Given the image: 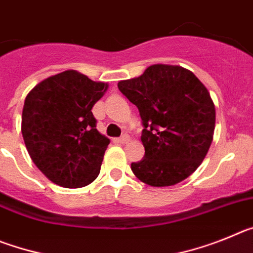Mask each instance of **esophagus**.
Here are the masks:
<instances>
[{
    "mask_svg": "<svg viewBox=\"0 0 253 253\" xmlns=\"http://www.w3.org/2000/svg\"><path fill=\"white\" fill-rule=\"evenodd\" d=\"M129 140H130V138H129L128 134H124L119 138V143H122V144H126V143H129Z\"/></svg>",
    "mask_w": 253,
    "mask_h": 253,
    "instance_id": "esophagus-1",
    "label": "esophagus"
}]
</instances>
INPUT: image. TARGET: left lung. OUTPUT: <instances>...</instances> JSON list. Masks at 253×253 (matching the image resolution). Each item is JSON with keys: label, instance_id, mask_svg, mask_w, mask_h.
Returning <instances> with one entry per match:
<instances>
[{"label": "left lung", "instance_id": "1", "mask_svg": "<svg viewBox=\"0 0 253 253\" xmlns=\"http://www.w3.org/2000/svg\"><path fill=\"white\" fill-rule=\"evenodd\" d=\"M139 110L144 157L131 163L142 182L163 187L189 177L213 142L215 106L207 87L180 66L153 64L142 76L118 84Z\"/></svg>", "mask_w": 253, "mask_h": 253}]
</instances>
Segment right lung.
Wrapping results in <instances>:
<instances>
[{"instance_id": "add662e5", "label": "right lung", "mask_w": 253, "mask_h": 253, "mask_svg": "<svg viewBox=\"0 0 253 253\" xmlns=\"http://www.w3.org/2000/svg\"><path fill=\"white\" fill-rule=\"evenodd\" d=\"M107 87L71 69L45 78L26 96L22 138L33 162L51 182L77 189L99 176L110 140L96 129L91 110Z\"/></svg>"}]
</instances>
